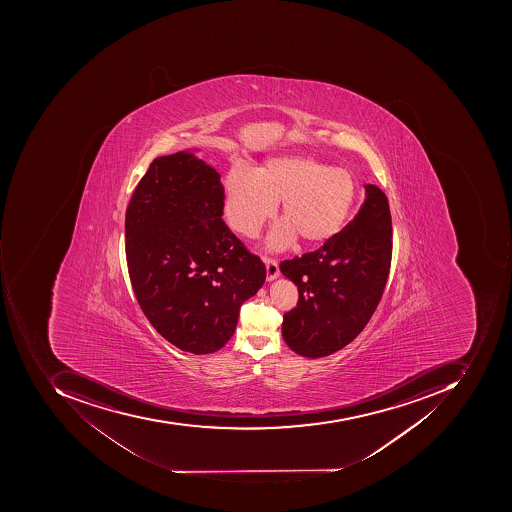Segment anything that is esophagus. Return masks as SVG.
<instances>
[{"instance_id":"34e87169","label":"esophagus","mask_w":512,"mask_h":512,"mask_svg":"<svg viewBox=\"0 0 512 512\" xmlns=\"http://www.w3.org/2000/svg\"><path fill=\"white\" fill-rule=\"evenodd\" d=\"M264 263H266V280L274 281L275 278H278V275H280L277 261L272 260V258H266Z\"/></svg>"}]
</instances>
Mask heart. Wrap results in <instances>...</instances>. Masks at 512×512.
<instances>
[{
	"instance_id": "1",
	"label": "heart",
	"mask_w": 512,
	"mask_h": 512,
	"mask_svg": "<svg viewBox=\"0 0 512 512\" xmlns=\"http://www.w3.org/2000/svg\"><path fill=\"white\" fill-rule=\"evenodd\" d=\"M357 181L345 167H331L304 155L268 158L255 174L232 167L224 178V217L244 237H255L280 203L281 223L269 235L274 251L295 235L306 244L334 237L348 220Z\"/></svg>"
}]
</instances>
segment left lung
<instances>
[{
	"label": "left lung",
	"mask_w": 512,
	"mask_h": 512,
	"mask_svg": "<svg viewBox=\"0 0 512 512\" xmlns=\"http://www.w3.org/2000/svg\"><path fill=\"white\" fill-rule=\"evenodd\" d=\"M354 220L315 252L283 261L280 271L298 288V303L283 317L286 345L308 358L349 345L380 303L392 257V221L386 195L366 184Z\"/></svg>",
	"instance_id": "obj_1"
}]
</instances>
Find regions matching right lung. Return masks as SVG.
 <instances>
[{
  "label": "right lung",
  "instance_id": "add662e5",
  "mask_svg": "<svg viewBox=\"0 0 512 512\" xmlns=\"http://www.w3.org/2000/svg\"><path fill=\"white\" fill-rule=\"evenodd\" d=\"M194 152L152 161L127 206L124 234L141 311L169 343L203 355L234 335L266 268L224 223L220 174Z\"/></svg>",
  "mask_w": 512,
  "mask_h": 512
}]
</instances>
